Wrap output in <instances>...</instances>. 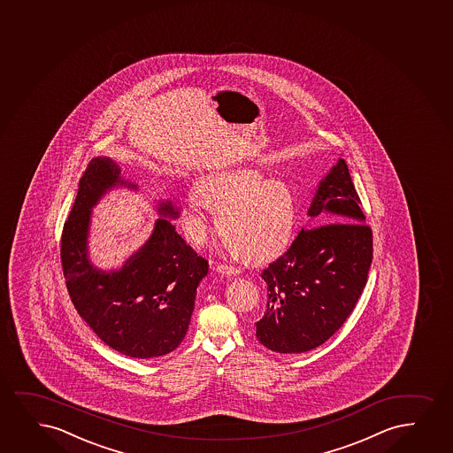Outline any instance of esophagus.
Here are the masks:
<instances>
[{"label": "esophagus", "instance_id": "34e87169", "mask_svg": "<svg viewBox=\"0 0 453 453\" xmlns=\"http://www.w3.org/2000/svg\"><path fill=\"white\" fill-rule=\"evenodd\" d=\"M217 272L221 274H238L241 270L238 267H234V265H227V264H219L217 265Z\"/></svg>", "mask_w": 453, "mask_h": 453}]
</instances>
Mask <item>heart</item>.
<instances>
[{"label":"heart","instance_id":"heart-1","mask_svg":"<svg viewBox=\"0 0 453 453\" xmlns=\"http://www.w3.org/2000/svg\"><path fill=\"white\" fill-rule=\"evenodd\" d=\"M207 209L217 211L224 240L240 257L259 261L282 250L295 227L296 206L290 186L265 179L255 168H234L203 177L183 206V223L192 241H202Z\"/></svg>","mask_w":453,"mask_h":453}]
</instances>
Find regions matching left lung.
Wrapping results in <instances>:
<instances>
[{
    "instance_id": "obj_1",
    "label": "left lung",
    "mask_w": 453,
    "mask_h": 453,
    "mask_svg": "<svg viewBox=\"0 0 453 453\" xmlns=\"http://www.w3.org/2000/svg\"><path fill=\"white\" fill-rule=\"evenodd\" d=\"M308 217L310 229L261 274L267 311L255 324L257 341L282 354L311 351L345 324L372 263V230L343 158L319 183Z\"/></svg>"
}]
</instances>
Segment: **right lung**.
I'll list each match as a JSON object with an SVG mask.
<instances>
[{
	"label": "right lung",
	"instance_id": "obj_1",
	"mask_svg": "<svg viewBox=\"0 0 453 453\" xmlns=\"http://www.w3.org/2000/svg\"><path fill=\"white\" fill-rule=\"evenodd\" d=\"M116 186L137 189L120 177L118 163L110 157L93 158L79 181L61 238L68 295L79 316L108 347L128 357H160L185 339L196 287L209 264L169 221L179 219V209L160 202L157 212L163 219H157L150 240L123 267L110 272L95 267L88 257L91 209Z\"/></svg>",
	"mask_w": 453,
	"mask_h": 453
}]
</instances>
